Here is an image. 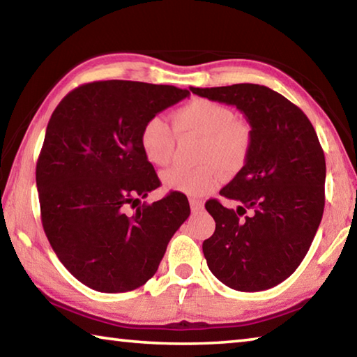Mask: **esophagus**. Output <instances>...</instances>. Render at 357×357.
Instances as JSON below:
<instances>
[{"label": "esophagus", "instance_id": "1", "mask_svg": "<svg viewBox=\"0 0 357 357\" xmlns=\"http://www.w3.org/2000/svg\"><path fill=\"white\" fill-rule=\"evenodd\" d=\"M190 209L192 213H200V211L203 209V202L200 200H195V198H190Z\"/></svg>", "mask_w": 357, "mask_h": 357}]
</instances>
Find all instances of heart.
<instances>
[{
  "label": "heart",
  "instance_id": "b5f03b06",
  "mask_svg": "<svg viewBox=\"0 0 357 357\" xmlns=\"http://www.w3.org/2000/svg\"><path fill=\"white\" fill-rule=\"evenodd\" d=\"M170 126L162 118L148 119L140 132L143 154L153 165L165 167L174 154V135L197 137L195 168L173 167L160 174L167 190L189 197H203L222 183L223 173L231 176L245 165L252 148V129L243 119L234 118L231 108L208 99H195L172 114Z\"/></svg>",
  "mask_w": 357,
  "mask_h": 357
}]
</instances>
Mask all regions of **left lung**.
<instances>
[{
	"label": "left lung",
	"mask_w": 357,
	"mask_h": 357,
	"mask_svg": "<svg viewBox=\"0 0 357 357\" xmlns=\"http://www.w3.org/2000/svg\"><path fill=\"white\" fill-rule=\"evenodd\" d=\"M190 91L234 105L252 129L249 159L220 190L239 206L206 203L215 231L203 243L204 258L229 288H273L304 259L323 217L326 160L317 132L299 107L261 84ZM247 210L250 215L241 220Z\"/></svg>",
	"instance_id": "left-lung-1"
}]
</instances>
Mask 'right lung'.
<instances>
[{
  "label": "right lung",
  "instance_id": "1",
  "mask_svg": "<svg viewBox=\"0 0 357 357\" xmlns=\"http://www.w3.org/2000/svg\"><path fill=\"white\" fill-rule=\"evenodd\" d=\"M189 96L170 84L93 82L53 112L36 167L42 227L59 261L83 285L100 293L144 285L189 217L179 192L140 204L160 185L143 154L142 128Z\"/></svg>",
  "mask_w": 357,
  "mask_h": 357
}]
</instances>
